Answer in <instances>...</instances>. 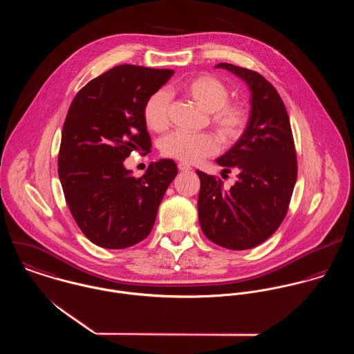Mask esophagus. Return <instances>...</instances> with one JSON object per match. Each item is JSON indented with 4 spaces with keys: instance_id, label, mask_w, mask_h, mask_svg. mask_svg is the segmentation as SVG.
Here are the masks:
<instances>
[{
    "instance_id": "34e87169",
    "label": "esophagus",
    "mask_w": 354,
    "mask_h": 354,
    "mask_svg": "<svg viewBox=\"0 0 354 354\" xmlns=\"http://www.w3.org/2000/svg\"><path fill=\"white\" fill-rule=\"evenodd\" d=\"M177 167H178L180 171H189V170L192 169L189 165H187V163H184V162H180V163L177 165Z\"/></svg>"
}]
</instances>
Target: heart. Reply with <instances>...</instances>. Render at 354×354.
I'll return each instance as SVG.
<instances>
[{"instance_id":"heart-1","label":"heart","mask_w":354,"mask_h":354,"mask_svg":"<svg viewBox=\"0 0 354 354\" xmlns=\"http://www.w3.org/2000/svg\"><path fill=\"white\" fill-rule=\"evenodd\" d=\"M183 93L209 113V124L225 145L236 143L245 132L250 111L244 102L230 101L227 86L212 75H199L181 84ZM147 127L163 132L170 125V97L166 91L152 93L143 107ZM221 145L212 133H185L176 131L160 142V152L184 163H195L219 151Z\"/></svg>"}]
</instances>
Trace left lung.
Returning <instances> with one entry per match:
<instances>
[{"mask_svg": "<svg viewBox=\"0 0 354 354\" xmlns=\"http://www.w3.org/2000/svg\"><path fill=\"white\" fill-rule=\"evenodd\" d=\"M248 84L251 117L241 139L216 162L236 170L229 191L219 177L198 170L199 222L214 244L244 251L264 243L285 219L297 180V155L285 103L259 72L221 62Z\"/></svg>", "mask_w": 354, "mask_h": 354, "instance_id": "1", "label": "left lung"}]
</instances>
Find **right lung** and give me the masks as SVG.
Wrapping results in <instances>:
<instances>
[{"label": "right lung", "instance_id": "obj_1", "mask_svg": "<svg viewBox=\"0 0 354 354\" xmlns=\"http://www.w3.org/2000/svg\"><path fill=\"white\" fill-rule=\"evenodd\" d=\"M173 73L128 64L114 66L88 82L68 109L58 176L75 222L98 247L122 250L143 241L177 176L171 159L151 163L138 178L122 162L132 151L151 152L143 107Z\"/></svg>", "mask_w": 354, "mask_h": 354}]
</instances>
